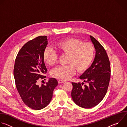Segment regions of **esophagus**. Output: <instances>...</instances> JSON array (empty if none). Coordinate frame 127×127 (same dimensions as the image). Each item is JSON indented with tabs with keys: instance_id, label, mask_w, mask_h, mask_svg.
<instances>
[{
	"instance_id": "obj_1",
	"label": "esophagus",
	"mask_w": 127,
	"mask_h": 127,
	"mask_svg": "<svg viewBox=\"0 0 127 127\" xmlns=\"http://www.w3.org/2000/svg\"><path fill=\"white\" fill-rule=\"evenodd\" d=\"M65 81H63V80H59L58 81V83L59 84H61V83H64Z\"/></svg>"
}]
</instances>
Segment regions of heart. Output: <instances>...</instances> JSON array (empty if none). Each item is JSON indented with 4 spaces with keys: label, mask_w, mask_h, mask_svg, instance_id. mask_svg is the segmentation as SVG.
Returning <instances> with one entry per match:
<instances>
[{
    "label": "heart",
    "mask_w": 127,
    "mask_h": 127,
    "mask_svg": "<svg viewBox=\"0 0 127 127\" xmlns=\"http://www.w3.org/2000/svg\"><path fill=\"white\" fill-rule=\"evenodd\" d=\"M56 49L61 54L67 55V64L53 69L51 75L53 77L66 80L74 74L75 69L82 72L91 65L95 55V48L90 43H83L78 39L68 38L58 42ZM57 53L50 48H47L43 54V59L49 66L55 64L57 61Z\"/></svg>",
    "instance_id": "obj_1"
}]
</instances>
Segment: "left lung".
Listing matches in <instances>:
<instances>
[{
	"label": "left lung",
	"mask_w": 127,
	"mask_h": 127,
	"mask_svg": "<svg viewBox=\"0 0 127 127\" xmlns=\"http://www.w3.org/2000/svg\"><path fill=\"white\" fill-rule=\"evenodd\" d=\"M90 40L95 49V56L90 67L79 77L87 83L72 82L71 96L78 106L90 108L97 105L107 92L111 77L110 63L106 52L102 45L92 35Z\"/></svg>",
	"instance_id": "1"
}]
</instances>
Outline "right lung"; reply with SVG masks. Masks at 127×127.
<instances>
[{
    "mask_svg": "<svg viewBox=\"0 0 127 127\" xmlns=\"http://www.w3.org/2000/svg\"><path fill=\"white\" fill-rule=\"evenodd\" d=\"M48 44L47 36H39L25 44L15 59L13 75L16 87L24 102L29 107L40 110L50 102L58 85L56 79L50 78L45 85L37 82L45 77L47 68L43 54Z\"/></svg>",
    "mask_w": 127,
    "mask_h": 127,
    "instance_id": "1",
    "label": "right lung"
}]
</instances>
